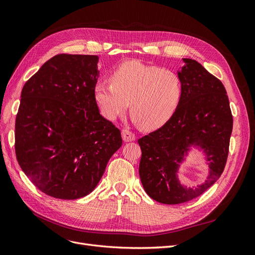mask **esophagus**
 <instances>
[{
  "mask_svg": "<svg viewBox=\"0 0 255 255\" xmlns=\"http://www.w3.org/2000/svg\"><path fill=\"white\" fill-rule=\"evenodd\" d=\"M122 138H123V140H125L126 142H128V141L135 140L136 136H135V134L133 132H130L129 129L126 128V129L122 130Z\"/></svg>",
  "mask_w": 255,
  "mask_h": 255,
  "instance_id": "1",
  "label": "esophagus"
}]
</instances>
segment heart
Segmentation results:
<instances>
[{"label":"heart","mask_w":255,"mask_h":255,"mask_svg":"<svg viewBox=\"0 0 255 255\" xmlns=\"http://www.w3.org/2000/svg\"><path fill=\"white\" fill-rule=\"evenodd\" d=\"M94 94L106 118H118L130 103L133 120L145 129H156L175 113L181 101L182 84L171 70L128 60L112 72L111 83L99 81Z\"/></svg>","instance_id":"obj_1"}]
</instances>
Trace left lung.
<instances>
[{"label": "left lung", "mask_w": 255, "mask_h": 255, "mask_svg": "<svg viewBox=\"0 0 255 255\" xmlns=\"http://www.w3.org/2000/svg\"><path fill=\"white\" fill-rule=\"evenodd\" d=\"M177 70L182 97L172 117L160 128L138 139L141 149L139 176L146 194L164 204L197 198L217 181L225 169L233 117L222 83L191 58ZM194 149L208 161L207 180L195 188L177 177L180 165Z\"/></svg>", "instance_id": "1"}]
</instances>
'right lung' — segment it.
Masks as SVG:
<instances>
[{"label":"right lung","mask_w":255,"mask_h":255,"mask_svg":"<svg viewBox=\"0 0 255 255\" xmlns=\"http://www.w3.org/2000/svg\"><path fill=\"white\" fill-rule=\"evenodd\" d=\"M98 63L97 55L59 54L21 92L14 133L18 163L53 198L89 195L122 145L120 130L100 114L95 99Z\"/></svg>","instance_id":"obj_1"}]
</instances>
